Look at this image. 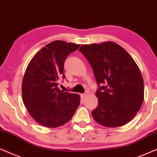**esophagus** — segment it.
I'll return each instance as SVG.
<instances>
[{
  "label": "esophagus",
  "mask_w": 157,
  "mask_h": 157,
  "mask_svg": "<svg viewBox=\"0 0 157 157\" xmlns=\"http://www.w3.org/2000/svg\"><path fill=\"white\" fill-rule=\"evenodd\" d=\"M86 96H87V94H82V95H81V97H82V99H85V98H86Z\"/></svg>",
  "instance_id": "esophagus-1"
}]
</instances>
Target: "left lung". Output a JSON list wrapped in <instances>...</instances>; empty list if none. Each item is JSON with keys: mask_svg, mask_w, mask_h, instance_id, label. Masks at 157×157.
<instances>
[{"mask_svg": "<svg viewBox=\"0 0 157 157\" xmlns=\"http://www.w3.org/2000/svg\"><path fill=\"white\" fill-rule=\"evenodd\" d=\"M99 86L98 105L92 111L96 122L114 128L128 124L144 102V80L131 56L118 44L106 41L82 45Z\"/></svg>", "mask_w": 157, "mask_h": 157, "instance_id": "obj_1", "label": "left lung"}]
</instances>
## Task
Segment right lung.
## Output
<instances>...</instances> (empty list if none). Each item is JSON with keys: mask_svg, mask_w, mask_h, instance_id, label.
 I'll use <instances>...</instances> for the list:
<instances>
[{"mask_svg": "<svg viewBox=\"0 0 157 157\" xmlns=\"http://www.w3.org/2000/svg\"><path fill=\"white\" fill-rule=\"evenodd\" d=\"M80 44L54 41L39 50L27 66L22 81L23 102L31 116L39 124L56 128L65 124L80 105L78 94L58 88L64 76V63Z\"/></svg>", "mask_w": 157, "mask_h": 157, "instance_id": "1", "label": "right lung"}]
</instances>
